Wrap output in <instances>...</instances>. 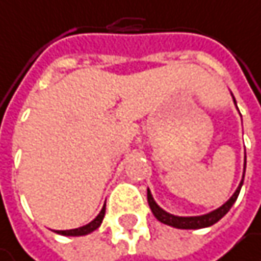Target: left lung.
<instances>
[{"label": "left lung", "instance_id": "1", "mask_svg": "<svg viewBox=\"0 0 261 261\" xmlns=\"http://www.w3.org/2000/svg\"><path fill=\"white\" fill-rule=\"evenodd\" d=\"M234 102H236V99H234ZM245 168H246V161H245ZM243 177H245V173H243ZM242 185H243V179H242L239 188L236 190V193L231 196V199H229L226 203H223L220 208H217V210H214V211H211V213H208V214L194 216V217H179V216H173V214L164 211V210L154 202V199H153L150 190H148L147 197H148V205H150V208H151L154 217H156L159 222H162V223H165V225H168V226L177 228V229H200V228H208V226L217 223V222L231 210V206L234 205V202H236L237 197H239V193H240V190H242Z\"/></svg>", "mask_w": 261, "mask_h": 261}]
</instances>
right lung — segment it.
<instances>
[{"instance_id":"obj_1","label":"right lung","mask_w":261,"mask_h":261,"mask_svg":"<svg viewBox=\"0 0 261 261\" xmlns=\"http://www.w3.org/2000/svg\"><path fill=\"white\" fill-rule=\"evenodd\" d=\"M103 216H105V206L100 210V213L96 216V219L94 220H91L88 225H85V226H81V228H76V229H68V231H56L58 234H61V236H87V234H90V232H93L94 229H97L99 226H100V223H102V220H103Z\"/></svg>"}]
</instances>
